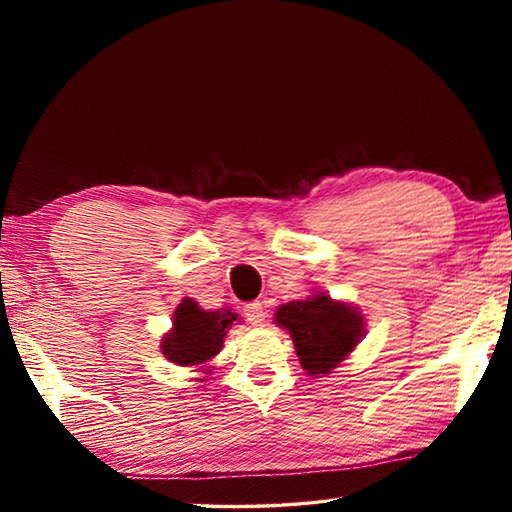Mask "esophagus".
Segmentation results:
<instances>
[{
	"label": "esophagus",
	"instance_id": "34e87169",
	"mask_svg": "<svg viewBox=\"0 0 512 512\" xmlns=\"http://www.w3.org/2000/svg\"><path fill=\"white\" fill-rule=\"evenodd\" d=\"M244 314H246V318H248L253 325H262L266 311H264L262 302H248V305L244 307Z\"/></svg>",
	"mask_w": 512,
	"mask_h": 512
}]
</instances>
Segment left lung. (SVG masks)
Here are the masks:
<instances>
[{
    "instance_id": "obj_1",
    "label": "left lung",
    "mask_w": 512,
    "mask_h": 512,
    "mask_svg": "<svg viewBox=\"0 0 512 512\" xmlns=\"http://www.w3.org/2000/svg\"><path fill=\"white\" fill-rule=\"evenodd\" d=\"M273 320L291 334L300 366L311 377H327L348 359L366 334L361 311L350 302L334 300L325 291L280 305Z\"/></svg>"
}]
</instances>
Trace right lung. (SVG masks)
I'll list each match as a JSON object with an SVG mask.
<instances>
[{
    "label": "right lung",
    "mask_w": 512,
    "mask_h": 512,
    "mask_svg": "<svg viewBox=\"0 0 512 512\" xmlns=\"http://www.w3.org/2000/svg\"><path fill=\"white\" fill-rule=\"evenodd\" d=\"M241 320L232 309H203L192 298H183V302L173 311V325L162 336L160 350L164 359L173 366L198 368L210 375L214 366H207L223 348V339L232 325ZM205 381V379H198Z\"/></svg>",
    "instance_id": "right-lung-1"
}]
</instances>
